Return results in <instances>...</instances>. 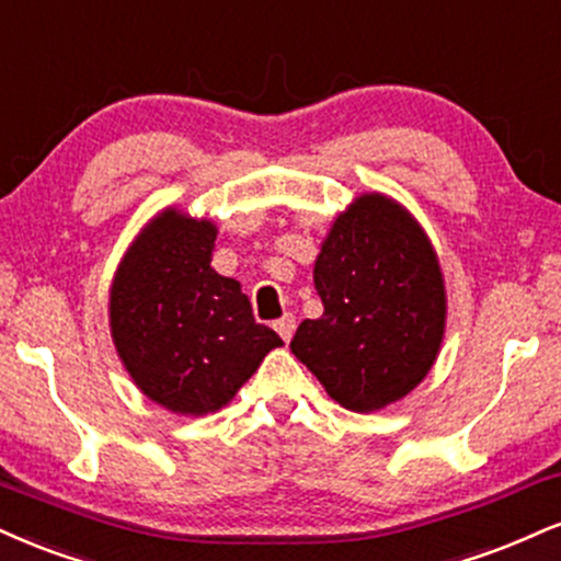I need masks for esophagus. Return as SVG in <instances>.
I'll list each match as a JSON object with an SVG mask.
<instances>
[{"mask_svg":"<svg viewBox=\"0 0 561 561\" xmlns=\"http://www.w3.org/2000/svg\"><path fill=\"white\" fill-rule=\"evenodd\" d=\"M274 329H276V332H279L282 340L289 342V340H293V334H295V316L293 313H285V316H282V319H276L274 321Z\"/></svg>","mask_w":561,"mask_h":561,"instance_id":"esophagus-1","label":"esophagus"}]
</instances>
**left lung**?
I'll use <instances>...</instances> for the list:
<instances>
[{
	"label": "left lung",
	"instance_id": "obj_1",
	"mask_svg": "<svg viewBox=\"0 0 561 561\" xmlns=\"http://www.w3.org/2000/svg\"><path fill=\"white\" fill-rule=\"evenodd\" d=\"M321 319H306L289 350L329 397L355 413L415 389L444 336V279L423 229L400 204L370 193L336 216L313 266Z\"/></svg>",
	"mask_w": 561,
	"mask_h": 561
}]
</instances>
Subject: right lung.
<instances>
[{"label":"right lung","mask_w":561,"mask_h":561,"mask_svg":"<svg viewBox=\"0 0 561 561\" xmlns=\"http://www.w3.org/2000/svg\"><path fill=\"white\" fill-rule=\"evenodd\" d=\"M216 227L164 211L119 263L110 323L127 374L146 397L206 415L234 397L282 340L255 323L240 282L216 274Z\"/></svg>","instance_id":"1"}]
</instances>
